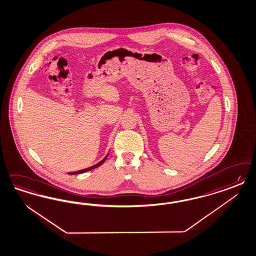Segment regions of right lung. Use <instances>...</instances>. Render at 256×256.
Listing matches in <instances>:
<instances>
[{
	"label": "right lung",
	"instance_id": "obj_1",
	"mask_svg": "<svg viewBox=\"0 0 256 256\" xmlns=\"http://www.w3.org/2000/svg\"><path fill=\"white\" fill-rule=\"evenodd\" d=\"M108 154L106 156L104 157L100 162H99L98 164H96V165L92 166H90V168H84V170H78V172H68V174H70V175H72V174H84V172H90L91 170H94V168H98L99 166L102 165L106 160V158H108Z\"/></svg>",
	"mask_w": 256,
	"mask_h": 256
}]
</instances>
